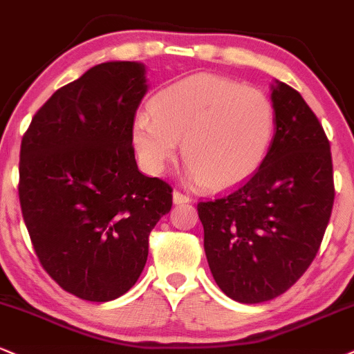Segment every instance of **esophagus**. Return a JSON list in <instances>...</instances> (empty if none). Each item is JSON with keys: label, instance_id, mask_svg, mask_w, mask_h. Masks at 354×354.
<instances>
[{"label": "esophagus", "instance_id": "1", "mask_svg": "<svg viewBox=\"0 0 354 354\" xmlns=\"http://www.w3.org/2000/svg\"><path fill=\"white\" fill-rule=\"evenodd\" d=\"M172 197H174V203H187V202H190L189 195L178 192V190H174Z\"/></svg>", "mask_w": 354, "mask_h": 354}]
</instances>
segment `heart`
Instances as JSON below:
<instances>
[{"label": "heart", "mask_w": 354, "mask_h": 354, "mask_svg": "<svg viewBox=\"0 0 354 354\" xmlns=\"http://www.w3.org/2000/svg\"><path fill=\"white\" fill-rule=\"evenodd\" d=\"M132 122V144L151 174L174 160L182 139L189 177L210 189L248 178L267 156L275 109L263 91L198 74L160 89Z\"/></svg>", "instance_id": "obj_1"}]
</instances>
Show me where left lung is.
I'll return each mask as SVG.
<instances>
[{"mask_svg": "<svg viewBox=\"0 0 354 354\" xmlns=\"http://www.w3.org/2000/svg\"><path fill=\"white\" fill-rule=\"evenodd\" d=\"M275 136L255 174L197 203L214 280L240 303L285 293L308 270L335 202L333 160L323 126L298 91L272 87Z\"/></svg>", "mask_w": 354, "mask_h": 354, "instance_id": "obj_1", "label": "left lung"}]
</instances>
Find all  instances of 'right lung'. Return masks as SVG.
Listing matches in <instances>:
<instances>
[{"instance_id":"add662e5","label":"right lung","mask_w":354,"mask_h":354,"mask_svg":"<svg viewBox=\"0 0 354 354\" xmlns=\"http://www.w3.org/2000/svg\"><path fill=\"white\" fill-rule=\"evenodd\" d=\"M144 64L102 62L57 89L21 140L19 203L48 275L87 301L134 286L149 234L172 187L139 172L132 122L147 93Z\"/></svg>"}]
</instances>
